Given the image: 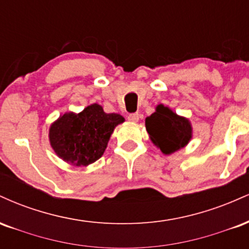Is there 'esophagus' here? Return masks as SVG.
<instances>
[{
	"mask_svg": "<svg viewBox=\"0 0 249 249\" xmlns=\"http://www.w3.org/2000/svg\"><path fill=\"white\" fill-rule=\"evenodd\" d=\"M127 121L132 122V123H137L139 121V113H130V115L127 116Z\"/></svg>",
	"mask_w": 249,
	"mask_h": 249,
	"instance_id": "esophagus-1",
	"label": "esophagus"
}]
</instances>
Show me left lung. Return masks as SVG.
Returning <instances> with one entry per match:
<instances>
[{"mask_svg":"<svg viewBox=\"0 0 249 249\" xmlns=\"http://www.w3.org/2000/svg\"><path fill=\"white\" fill-rule=\"evenodd\" d=\"M145 125L151 141L165 154L184 147L192 137L190 122L161 104L157 107L156 112L147 117Z\"/></svg>","mask_w":249,"mask_h":249,"instance_id":"left-lung-1","label":"left lung"}]
</instances>
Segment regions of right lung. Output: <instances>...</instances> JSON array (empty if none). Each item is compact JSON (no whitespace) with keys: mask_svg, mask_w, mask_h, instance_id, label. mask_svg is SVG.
<instances>
[{"mask_svg":"<svg viewBox=\"0 0 249 249\" xmlns=\"http://www.w3.org/2000/svg\"><path fill=\"white\" fill-rule=\"evenodd\" d=\"M123 122L121 115L105 113L98 104L85 107L78 115L65 113L51 125V146L64 161L87 166L101 158L111 133Z\"/></svg>","mask_w":249,"mask_h":249,"instance_id":"add662e5","label":"right lung"}]
</instances>
